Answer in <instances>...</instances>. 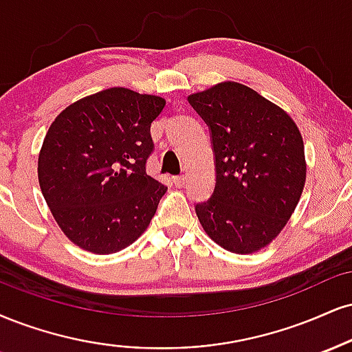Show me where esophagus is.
<instances>
[{"mask_svg":"<svg viewBox=\"0 0 352 352\" xmlns=\"http://www.w3.org/2000/svg\"><path fill=\"white\" fill-rule=\"evenodd\" d=\"M185 182H187V177H185V175H177V177H173V184H175L177 187H184Z\"/></svg>","mask_w":352,"mask_h":352,"instance_id":"34e87169","label":"esophagus"}]
</instances>
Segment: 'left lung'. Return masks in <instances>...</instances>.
I'll list each match as a JSON object with an SVG mask.
<instances>
[{
  "mask_svg": "<svg viewBox=\"0 0 352 352\" xmlns=\"http://www.w3.org/2000/svg\"><path fill=\"white\" fill-rule=\"evenodd\" d=\"M211 129L217 185L195 206L206 234L230 252L267 248L289 223L307 180L303 138L285 109L238 82L188 96Z\"/></svg>",
  "mask_w": 352,
  "mask_h": 352,
  "instance_id": "left-lung-1",
  "label": "left lung"
}]
</instances>
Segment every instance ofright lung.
Segmentation results:
<instances>
[{"label": "right lung", "mask_w": 352, "mask_h": 352, "mask_svg": "<svg viewBox=\"0 0 352 352\" xmlns=\"http://www.w3.org/2000/svg\"><path fill=\"white\" fill-rule=\"evenodd\" d=\"M162 96L114 87L55 118L42 142L37 177L63 234L83 251L120 252L149 226L167 187L146 173L151 122Z\"/></svg>", "instance_id": "right-lung-1"}]
</instances>
